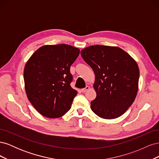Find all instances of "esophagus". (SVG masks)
<instances>
[{"mask_svg": "<svg viewBox=\"0 0 159 159\" xmlns=\"http://www.w3.org/2000/svg\"><path fill=\"white\" fill-rule=\"evenodd\" d=\"M89 86H86V87H85V88L81 89V91H82V92H85V91H87L89 90Z\"/></svg>", "mask_w": 159, "mask_h": 159, "instance_id": "1", "label": "esophagus"}]
</instances>
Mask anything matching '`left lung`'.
<instances>
[{
  "label": "left lung",
  "mask_w": 159,
  "mask_h": 159,
  "mask_svg": "<svg viewBox=\"0 0 159 159\" xmlns=\"http://www.w3.org/2000/svg\"><path fill=\"white\" fill-rule=\"evenodd\" d=\"M84 61L95 74V99L91 109L101 118L122 115L136 98L139 69L136 61L117 46H90L81 50Z\"/></svg>",
  "instance_id": "obj_1"
}]
</instances>
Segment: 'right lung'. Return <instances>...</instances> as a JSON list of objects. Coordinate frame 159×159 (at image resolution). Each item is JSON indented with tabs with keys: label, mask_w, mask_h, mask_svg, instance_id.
<instances>
[{
	"label": "right lung",
	"mask_w": 159,
	"mask_h": 159,
	"mask_svg": "<svg viewBox=\"0 0 159 159\" xmlns=\"http://www.w3.org/2000/svg\"><path fill=\"white\" fill-rule=\"evenodd\" d=\"M80 50L68 44L45 45L27 61L24 80L27 98L38 112L57 118L70 109L77 91L71 88L70 66Z\"/></svg>",
	"instance_id": "right-lung-1"
}]
</instances>
